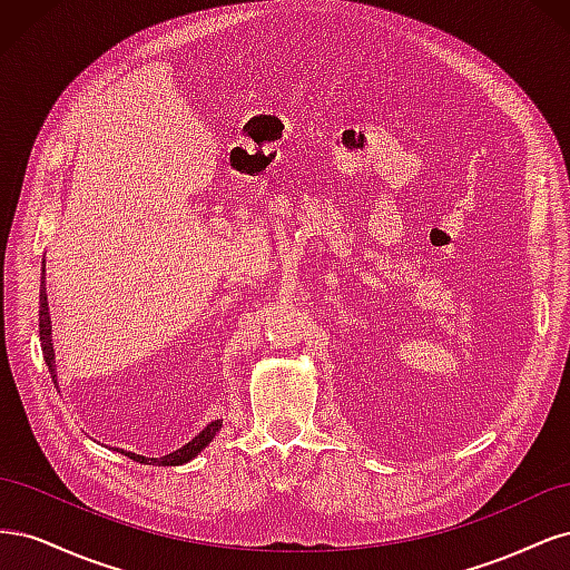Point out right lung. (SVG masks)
Instances as JSON below:
<instances>
[{"label":"right lung","mask_w":570,"mask_h":570,"mask_svg":"<svg viewBox=\"0 0 570 570\" xmlns=\"http://www.w3.org/2000/svg\"><path fill=\"white\" fill-rule=\"evenodd\" d=\"M51 325H49V306H47V287H45V278H42V287H40V344H42V356H45V364L49 366V371L55 373V350H51ZM51 381H55V375H51ZM220 423L223 421H214L206 425L202 433L193 440L187 442L185 446H180V450H176L174 454H166L161 459H147V456H140V454H132V452H126V456H130L132 461H140V463H149V465H180V463H187L189 459H195L206 444H209L214 440V435L220 430Z\"/></svg>","instance_id":"obj_1"}]
</instances>
